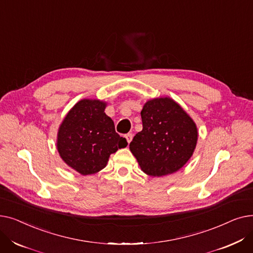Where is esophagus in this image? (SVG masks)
I'll use <instances>...</instances> for the list:
<instances>
[{"instance_id": "1", "label": "esophagus", "mask_w": 253, "mask_h": 253, "mask_svg": "<svg viewBox=\"0 0 253 253\" xmlns=\"http://www.w3.org/2000/svg\"><path fill=\"white\" fill-rule=\"evenodd\" d=\"M132 137H133V135H132L131 133H128V134L125 135V138H126V140H127L128 143H130V141L132 140Z\"/></svg>"}]
</instances>
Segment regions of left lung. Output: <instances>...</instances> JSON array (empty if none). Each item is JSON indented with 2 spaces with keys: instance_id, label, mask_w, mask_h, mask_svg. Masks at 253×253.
I'll return each instance as SVG.
<instances>
[{
  "instance_id": "left-lung-1",
  "label": "left lung",
  "mask_w": 253,
  "mask_h": 253,
  "mask_svg": "<svg viewBox=\"0 0 253 253\" xmlns=\"http://www.w3.org/2000/svg\"><path fill=\"white\" fill-rule=\"evenodd\" d=\"M142 130L129 149L145 174L165 176L182 168L190 160L198 141L194 120L170 97L144 103L140 113Z\"/></svg>"
}]
</instances>
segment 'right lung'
Returning <instances> with one entry per match:
<instances>
[{
  "instance_id": "1",
  "label": "right lung",
  "mask_w": 253,
  "mask_h": 253,
  "mask_svg": "<svg viewBox=\"0 0 253 253\" xmlns=\"http://www.w3.org/2000/svg\"><path fill=\"white\" fill-rule=\"evenodd\" d=\"M106 102L99 99L78 101L65 115L58 132L56 147L63 162L82 175L97 173L119 149L127 147L106 116Z\"/></svg>"
}]
</instances>
